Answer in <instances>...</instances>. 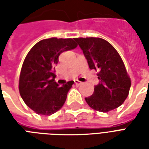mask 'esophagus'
Returning a JSON list of instances; mask_svg holds the SVG:
<instances>
[{
	"label": "esophagus",
	"mask_w": 149,
	"mask_h": 149,
	"mask_svg": "<svg viewBox=\"0 0 149 149\" xmlns=\"http://www.w3.org/2000/svg\"><path fill=\"white\" fill-rule=\"evenodd\" d=\"M81 84H82V83H81V82H80V81H75V84H76L77 86H80Z\"/></svg>",
	"instance_id": "1"
}]
</instances>
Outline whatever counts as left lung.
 Listing matches in <instances>:
<instances>
[{"instance_id":"1","label":"left lung","mask_w":149,"mask_h":149,"mask_svg":"<svg viewBox=\"0 0 149 149\" xmlns=\"http://www.w3.org/2000/svg\"><path fill=\"white\" fill-rule=\"evenodd\" d=\"M82 49L90 69L98 72L99 84L85 98L92 109L107 112L120 106L128 97L131 80L120 56L107 40L98 37L74 38Z\"/></svg>"}]
</instances>
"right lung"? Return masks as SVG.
Here are the masks:
<instances>
[{"label":"right lung","mask_w":149,"mask_h":149,"mask_svg":"<svg viewBox=\"0 0 149 149\" xmlns=\"http://www.w3.org/2000/svg\"><path fill=\"white\" fill-rule=\"evenodd\" d=\"M72 38L52 37L37 42L24 59L19 91L28 107L40 115L50 116L64 105L74 81L60 86L55 81V65L62 52L77 48Z\"/></svg>","instance_id":"obj_1"}]
</instances>
